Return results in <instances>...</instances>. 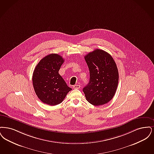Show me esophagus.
Here are the masks:
<instances>
[{"label":"esophagus","mask_w":154,"mask_h":154,"mask_svg":"<svg viewBox=\"0 0 154 154\" xmlns=\"http://www.w3.org/2000/svg\"><path fill=\"white\" fill-rule=\"evenodd\" d=\"M74 88H75V89H79V88H80V85H74Z\"/></svg>","instance_id":"1"}]
</instances>
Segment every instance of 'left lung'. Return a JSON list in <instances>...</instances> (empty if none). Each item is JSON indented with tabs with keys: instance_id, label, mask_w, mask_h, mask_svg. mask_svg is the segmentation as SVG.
I'll list each match as a JSON object with an SVG mask.
<instances>
[{
	"instance_id": "1",
	"label": "left lung",
	"mask_w": 154,
	"mask_h": 154,
	"mask_svg": "<svg viewBox=\"0 0 154 154\" xmlns=\"http://www.w3.org/2000/svg\"><path fill=\"white\" fill-rule=\"evenodd\" d=\"M90 71V81L83 91L87 101L94 106L108 103L116 93L119 83L117 65L110 54L95 49L85 56Z\"/></svg>"
}]
</instances>
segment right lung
I'll return each instance as SVG.
<instances>
[{
	"instance_id": "right-lung-1",
	"label": "right lung",
	"mask_w": 154,
	"mask_h": 154,
	"mask_svg": "<svg viewBox=\"0 0 154 154\" xmlns=\"http://www.w3.org/2000/svg\"><path fill=\"white\" fill-rule=\"evenodd\" d=\"M64 60L58 54H48L36 66L33 74L34 90L43 103L54 106L63 102L72 90L59 74Z\"/></svg>"
}]
</instances>
